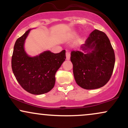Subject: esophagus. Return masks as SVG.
<instances>
[{"label":"esophagus","instance_id":"obj_1","mask_svg":"<svg viewBox=\"0 0 128 128\" xmlns=\"http://www.w3.org/2000/svg\"><path fill=\"white\" fill-rule=\"evenodd\" d=\"M66 59L67 60H70V53L69 51H66Z\"/></svg>","mask_w":128,"mask_h":128}]
</instances>
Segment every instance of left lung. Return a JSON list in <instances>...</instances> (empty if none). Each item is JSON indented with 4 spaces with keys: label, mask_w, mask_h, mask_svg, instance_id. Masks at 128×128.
Masks as SVG:
<instances>
[{
    "label": "left lung",
    "mask_w": 128,
    "mask_h": 128,
    "mask_svg": "<svg viewBox=\"0 0 128 128\" xmlns=\"http://www.w3.org/2000/svg\"><path fill=\"white\" fill-rule=\"evenodd\" d=\"M82 48L87 50L86 53L81 51L70 53L76 84L88 90L102 88L110 79L115 64L114 52L108 38L104 32L95 29Z\"/></svg>",
    "instance_id": "1"
}]
</instances>
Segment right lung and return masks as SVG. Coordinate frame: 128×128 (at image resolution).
Returning a JSON list of instances; mask_svg holds the SVG:
<instances>
[{
    "label": "right lung",
    "instance_id": "right-lung-1",
    "mask_svg": "<svg viewBox=\"0 0 128 128\" xmlns=\"http://www.w3.org/2000/svg\"><path fill=\"white\" fill-rule=\"evenodd\" d=\"M30 29L18 38L15 43L11 60L14 75L26 91L34 94L48 92L54 86L55 74L65 60V50L58 53L46 51L34 58L26 53L24 40Z\"/></svg>",
    "mask_w": 128,
    "mask_h": 128
}]
</instances>
